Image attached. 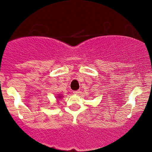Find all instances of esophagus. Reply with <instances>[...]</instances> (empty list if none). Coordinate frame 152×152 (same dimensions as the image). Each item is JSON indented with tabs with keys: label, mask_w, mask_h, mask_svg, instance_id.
Segmentation results:
<instances>
[{
	"label": "esophagus",
	"mask_w": 152,
	"mask_h": 152,
	"mask_svg": "<svg viewBox=\"0 0 152 152\" xmlns=\"http://www.w3.org/2000/svg\"><path fill=\"white\" fill-rule=\"evenodd\" d=\"M79 93H80V91H79V90H75V91L73 92V94H75V95H78Z\"/></svg>",
	"instance_id": "34e87169"
}]
</instances>
